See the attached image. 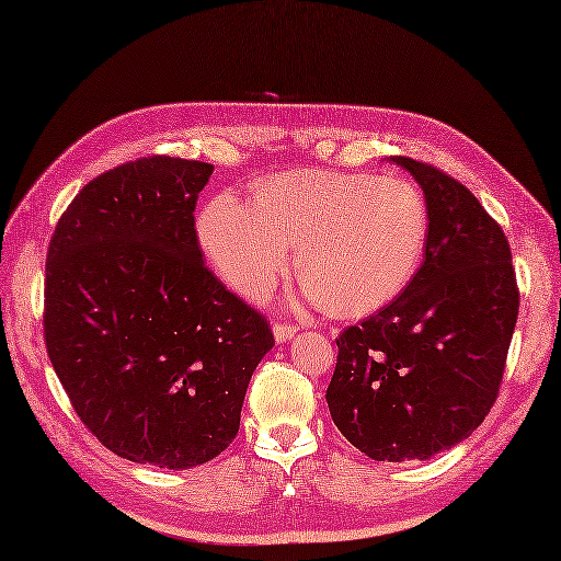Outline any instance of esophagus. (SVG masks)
Instances as JSON below:
<instances>
[{
	"instance_id": "esophagus-1",
	"label": "esophagus",
	"mask_w": 561,
	"mask_h": 561,
	"mask_svg": "<svg viewBox=\"0 0 561 561\" xmlns=\"http://www.w3.org/2000/svg\"><path fill=\"white\" fill-rule=\"evenodd\" d=\"M272 330H274V340H277V342H289L296 335V332H299V328L287 325V323H274Z\"/></svg>"
}]
</instances>
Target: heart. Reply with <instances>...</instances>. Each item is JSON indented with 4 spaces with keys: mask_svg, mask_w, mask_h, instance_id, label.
<instances>
[{
    "mask_svg": "<svg viewBox=\"0 0 561 561\" xmlns=\"http://www.w3.org/2000/svg\"><path fill=\"white\" fill-rule=\"evenodd\" d=\"M432 217L408 178L304 169L267 175L250 205L211 197L197 241L219 277L257 299L296 248V274L337 318H362L396 301L420 272Z\"/></svg>",
    "mask_w": 561,
    "mask_h": 561,
    "instance_id": "heart-1",
    "label": "heart"
}]
</instances>
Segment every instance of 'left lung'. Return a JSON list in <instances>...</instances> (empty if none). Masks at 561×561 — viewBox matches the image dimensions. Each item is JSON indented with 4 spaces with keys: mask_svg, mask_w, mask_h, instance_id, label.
<instances>
[{
    "mask_svg": "<svg viewBox=\"0 0 561 561\" xmlns=\"http://www.w3.org/2000/svg\"><path fill=\"white\" fill-rule=\"evenodd\" d=\"M424 190L432 231L396 301L337 337L332 422L364 456L426 460L468 438L499 396L518 318L506 236L434 165L390 157Z\"/></svg>",
    "mask_w": 561,
    "mask_h": 561,
    "instance_id": "obj_1",
    "label": "left lung"
}]
</instances>
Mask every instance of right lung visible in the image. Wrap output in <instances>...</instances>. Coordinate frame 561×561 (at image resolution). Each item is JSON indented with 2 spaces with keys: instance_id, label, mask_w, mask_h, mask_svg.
Returning a JSON list of instances; mask_svg holds the SVG:
<instances>
[{
  "instance_id": "right-lung-1",
  "label": "right lung",
  "mask_w": 561,
  "mask_h": 561,
  "mask_svg": "<svg viewBox=\"0 0 561 561\" xmlns=\"http://www.w3.org/2000/svg\"><path fill=\"white\" fill-rule=\"evenodd\" d=\"M211 163L129 161L59 217L45 262V347L79 420L115 456L165 470L217 458L241 424L265 316L202 260Z\"/></svg>"
}]
</instances>
